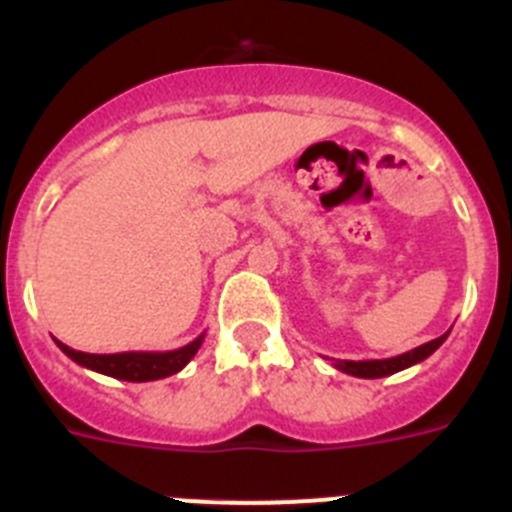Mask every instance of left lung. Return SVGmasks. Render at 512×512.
Returning <instances> with one entry per match:
<instances>
[{"label": "left lung", "instance_id": "1", "mask_svg": "<svg viewBox=\"0 0 512 512\" xmlns=\"http://www.w3.org/2000/svg\"><path fill=\"white\" fill-rule=\"evenodd\" d=\"M449 333H443V336L433 338V341L423 343V346L413 348V351H405L400 356H392V359H369V361H333L338 372L343 374H351V377H359V379H379V377H390V374L402 372V369H408V366L420 364L425 361L428 356L446 341Z\"/></svg>", "mask_w": 512, "mask_h": 512}]
</instances>
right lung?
Listing matches in <instances>:
<instances>
[{"instance_id": "add662e5", "label": "right lung", "mask_w": 512, "mask_h": 512, "mask_svg": "<svg viewBox=\"0 0 512 512\" xmlns=\"http://www.w3.org/2000/svg\"><path fill=\"white\" fill-rule=\"evenodd\" d=\"M202 341H205V333L187 346L174 348V351H122V354H84V351H76L61 341L56 343L63 354L84 369H92L104 377L122 379V382H153V379H164L182 372L184 366L194 359V354L200 351Z\"/></svg>"}]
</instances>
